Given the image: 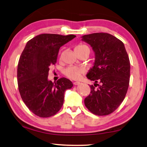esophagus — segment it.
Wrapping results in <instances>:
<instances>
[{
	"mask_svg": "<svg viewBox=\"0 0 147 147\" xmlns=\"http://www.w3.org/2000/svg\"><path fill=\"white\" fill-rule=\"evenodd\" d=\"M81 83L79 82H74L73 83V84L74 86H78V85H80Z\"/></svg>",
	"mask_w": 147,
	"mask_h": 147,
	"instance_id": "esophagus-1",
	"label": "esophagus"
}]
</instances>
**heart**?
Returning <instances> with one entry per match:
<instances>
[{
    "instance_id": "1",
    "label": "heart",
    "mask_w": 147,
    "mask_h": 147,
    "mask_svg": "<svg viewBox=\"0 0 147 147\" xmlns=\"http://www.w3.org/2000/svg\"><path fill=\"white\" fill-rule=\"evenodd\" d=\"M84 50H88L89 51V48L88 45L85 44H79L76 45L74 48V51H84ZM84 73V69L82 67L76 66H69L63 70V74L68 78L76 80L80 77L81 74Z\"/></svg>"
}]
</instances>
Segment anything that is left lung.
I'll return each mask as SVG.
<instances>
[{
    "instance_id": "obj_1",
    "label": "left lung",
    "mask_w": 147,
    "mask_h": 147,
    "mask_svg": "<svg viewBox=\"0 0 147 147\" xmlns=\"http://www.w3.org/2000/svg\"><path fill=\"white\" fill-rule=\"evenodd\" d=\"M82 41L94 53L93 66L86 75L94 84L90 86L91 93L84 104L94 115H109L121 105L127 93L130 75L128 54L123 42L108 33L84 35Z\"/></svg>"
}]
</instances>
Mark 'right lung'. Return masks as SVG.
Returning a JSON list of instances; mask_svg holds the SVG:
<instances>
[{
  "mask_svg": "<svg viewBox=\"0 0 147 147\" xmlns=\"http://www.w3.org/2000/svg\"><path fill=\"white\" fill-rule=\"evenodd\" d=\"M75 37L42 34L27 42L17 66V82L22 99L35 115H55L63 106L65 91L73 86L66 78L52 82L48 75L49 67L57 61L59 48Z\"/></svg>",
  "mask_w": 147,
  "mask_h": 147,
  "instance_id": "obj_1",
  "label": "right lung"
}]
</instances>
